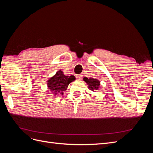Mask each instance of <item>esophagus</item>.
<instances>
[{
    "mask_svg": "<svg viewBox=\"0 0 153 153\" xmlns=\"http://www.w3.org/2000/svg\"><path fill=\"white\" fill-rule=\"evenodd\" d=\"M76 78L77 80H82V75H77Z\"/></svg>",
    "mask_w": 153,
    "mask_h": 153,
    "instance_id": "34e87169",
    "label": "esophagus"
}]
</instances>
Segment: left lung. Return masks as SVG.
<instances>
[{
  "label": "left lung",
  "instance_id": "left-lung-1",
  "mask_svg": "<svg viewBox=\"0 0 153 153\" xmlns=\"http://www.w3.org/2000/svg\"><path fill=\"white\" fill-rule=\"evenodd\" d=\"M84 80L88 85V88H89L90 90H92V91H94V90H98L100 87V82L98 80L95 79V78H87V77H84Z\"/></svg>",
  "mask_w": 153,
  "mask_h": 153
}]
</instances>
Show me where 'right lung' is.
I'll return each mask as SVG.
<instances>
[{
    "label": "right lung",
    "mask_w": 153,
    "mask_h": 153,
    "mask_svg": "<svg viewBox=\"0 0 153 153\" xmlns=\"http://www.w3.org/2000/svg\"><path fill=\"white\" fill-rule=\"evenodd\" d=\"M75 80V77L73 75L66 76L61 70H59L48 80L47 86L49 89L48 91H51L54 95H62L64 92L66 91L69 84Z\"/></svg>",
    "instance_id": "obj_1"
}]
</instances>
